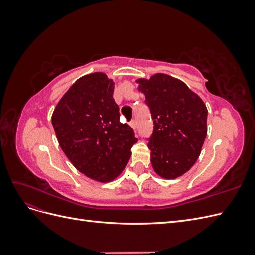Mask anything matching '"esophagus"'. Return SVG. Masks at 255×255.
Segmentation results:
<instances>
[{
  "label": "esophagus",
  "instance_id": "34e87169",
  "mask_svg": "<svg viewBox=\"0 0 255 255\" xmlns=\"http://www.w3.org/2000/svg\"><path fill=\"white\" fill-rule=\"evenodd\" d=\"M129 126L132 127L134 129H136V128H137V122H136V120H132L129 122Z\"/></svg>",
  "mask_w": 255,
  "mask_h": 255
}]
</instances>
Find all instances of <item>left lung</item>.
<instances>
[{
	"label": "left lung",
	"mask_w": 255,
	"mask_h": 255,
	"mask_svg": "<svg viewBox=\"0 0 255 255\" xmlns=\"http://www.w3.org/2000/svg\"><path fill=\"white\" fill-rule=\"evenodd\" d=\"M154 123L148 142L152 167L160 177L176 179L194 166L207 134V109L179 79L156 73L138 79Z\"/></svg>",
	"instance_id": "obj_1"
}]
</instances>
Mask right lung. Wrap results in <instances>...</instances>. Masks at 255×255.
<instances>
[{
  "instance_id": "right-lung-1",
  "label": "right lung",
  "mask_w": 255,
  "mask_h": 255,
  "mask_svg": "<svg viewBox=\"0 0 255 255\" xmlns=\"http://www.w3.org/2000/svg\"><path fill=\"white\" fill-rule=\"evenodd\" d=\"M114 88V81L103 72L84 75L52 114V125L66 156L80 172L102 183L120 175L138 140L133 128L119 120Z\"/></svg>"
}]
</instances>
